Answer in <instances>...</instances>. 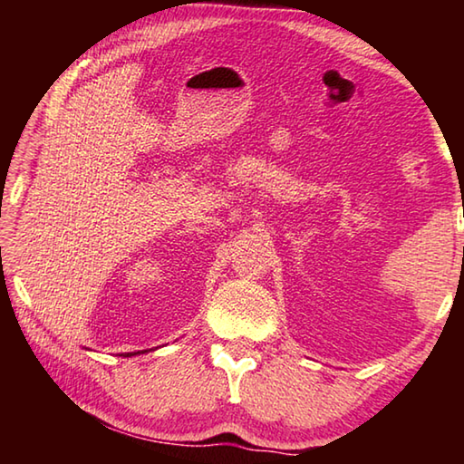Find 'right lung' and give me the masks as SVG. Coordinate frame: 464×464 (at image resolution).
Here are the masks:
<instances>
[{
    "instance_id": "right-lung-1",
    "label": "right lung",
    "mask_w": 464,
    "mask_h": 464,
    "mask_svg": "<svg viewBox=\"0 0 464 464\" xmlns=\"http://www.w3.org/2000/svg\"><path fill=\"white\" fill-rule=\"evenodd\" d=\"M124 356H135V354H124Z\"/></svg>"
}]
</instances>
